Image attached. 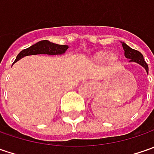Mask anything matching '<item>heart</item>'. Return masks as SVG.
I'll use <instances>...</instances> for the list:
<instances>
[{"label": "heart", "instance_id": "b5f03b06", "mask_svg": "<svg viewBox=\"0 0 154 154\" xmlns=\"http://www.w3.org/2000/svg\"><path fill=\"white\" fill-rule=\"evenodd\" d=\"M107 56H108V58L110 61H116L117 59V55L116 54H115V53H109V55H107L106 52H99V53H98L96 56H94V59L96 61L99 62V61H103V59H105Z\"/></svg>", "mask_w": 154, "mask_h": 154}]
</instances>
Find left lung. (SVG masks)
Here are the masks:
<instances>
[{
    "instance_id": "1",
    "label": "left lung",
    "mask_w": 154,
    "mask_h": 154,
    "mask_svg": "<svg viewBox=\"0 0 154 154\" xmlns=\"http://www.w3.org/2000/svg\"><path fill=\"white\" fill-rule=\"evenodd\" d=\"M122 48L124 50V55L126 56V58L129 59L130 62H134L140 64V65H141L146 69V73L148 74V65L145 62V60L143 58V55L140 51L131 49L129 46H128L123 42L122 43Z\"/></svg>"
}]
</instances>
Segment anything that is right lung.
Segmentation results:
<instances>
[{"mask_svg":"<svg viewBox=\"0 0 154 154\" xmlns=\"http://www.w3.org/2000/svg\"><path fill=\"white\" fill-rule=\"evenodd\" d=\"M68 49V45H60L51 43L48 40H42L38 43L32 45L31 47L25 49L19 53L14 63L18 62L20 59L26 56L46 54V55H62Z\"/></svg>","mask_w":154,"mask_h":154,"instance_id":"add662e5","label":"right lung"}]
</instances>
